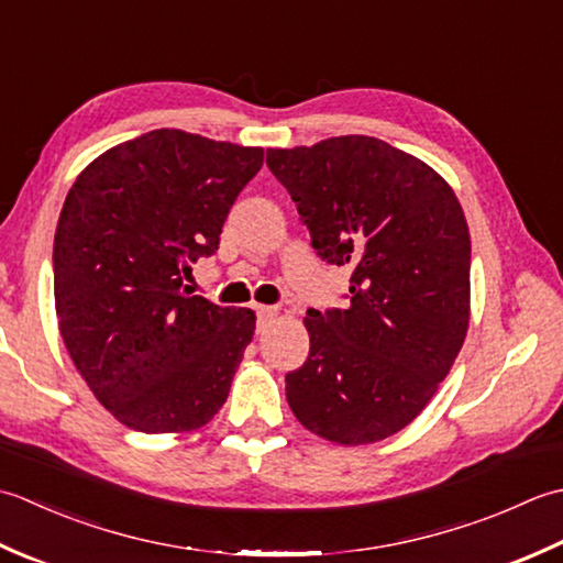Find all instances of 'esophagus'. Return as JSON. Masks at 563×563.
Masks as SVG:
<instances>
[{
    "label": "esophagus",
    "mask_w": 563,
    "mask_h": 563,
    "mask_svg": "<svg viewBox=\"0 0 563 563\" xmlns=\"http://www.w3.org/2000/svg\"><path fill=\"white\" fill-rule=\"evenodd\" d=\"M279 316V308L274 306H257V318H260V328H265L272 318Z\"/></svg>",
    "instance_id": "obj_1"
}]
</instances>
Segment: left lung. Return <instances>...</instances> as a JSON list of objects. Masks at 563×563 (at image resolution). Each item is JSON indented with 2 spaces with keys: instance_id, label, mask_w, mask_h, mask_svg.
Here are the masks:
<instances>
[{
  "instance_id": "1",
  "label": "left lung",
  "mask_w": 563,
  "mask_h": 563,
  "mask_svg": "<svg viewBox=\"0 0 563 563\" xmlns=\"http://www.w3.org/2000/svg\"><path fill=\"white\" fill-rule=\"evenodd\" d=\"M318 255L350 265V306L308 311V360L286 374L306 430L372 444L416 420L450 374L472 316V240L452 187L369 135L269 147Z\"/></svg>"
}]
</instances>
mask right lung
<instances>
[{"instance_id": "right-lung-1", "label": "right lung", "mask_w": 563, "mask_h": 563, "mask_svg": "<svg viewBox=\"0 0 563 563\" xmlns=\"http://www.w3.org/2000/svg\"><path fill=\"white\" fill-rule=\"evenodd\" d=\"M262 147L157 129L109 147L67 191L53 245L55 313L91 394L125 428L191 432L225 404L255 311L191 296Z\"/></svg>"}]
</instances>
